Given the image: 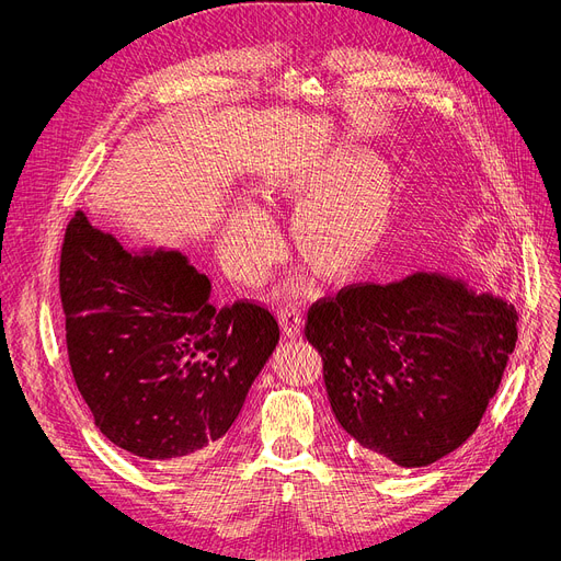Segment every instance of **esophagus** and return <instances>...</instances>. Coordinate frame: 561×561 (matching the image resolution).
Masks as SVG:
<instances>
[{
	"label": "esophagus",
	"instance_id": "34e87169",
	"mask_svg": "<svg viewBox=\"0 0 561 561\" xmlns=\"http://www.w3.org/2000/svg\"><path fill=\"white\" fill-rule=\"evenodd\" d=\"M277 316H279V322L284 332L290 336V339H298L300 332H302V313L298 307L293 305H284L277 309Z\"/></svg>",
	"mask_w": 561,
	"mask_h": 561
}]
</instances>
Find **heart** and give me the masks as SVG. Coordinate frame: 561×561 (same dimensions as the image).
<instances>
[{
    "label": "heart",
    "mask_w": 561,
    "mask_h": 561,
    "mask_svg": "<svg viewBox=\"0 0 561 561\" xmlns=\"http://www.w3.org/2000/svg\"><path fill=\"white\" fill-rule=\"evenodd\" d=\"M261 195L271 206H298L290 225L293 245L307 268L325 282L355 277L385 236L396 182L387 163L347 147L307 168L273 174ZM277 236L254 206L233 211L222 256L243 282H256L271 261Z\"/></svg>",
    "instance_id": "1"
}]
</instances>
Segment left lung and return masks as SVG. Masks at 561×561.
Here are the masks:
<instances>
[{"label": "left lung", "instance_id": "left-lung-1", "mask_svg": "<svg viewBox=\"0 0 561 561\" xmlns=\"http://www.w3.org/2000/svg\"><path fill=\"white\" fill-rule=\"evenodd\" d=\"M516 322L505 300L416 273L320 298L305 336L322 359L334 416L362 455L421 468L478 430L516 347Z\"/></svg>", "mask_w": 561, "mask_h": 561}]
</instances>
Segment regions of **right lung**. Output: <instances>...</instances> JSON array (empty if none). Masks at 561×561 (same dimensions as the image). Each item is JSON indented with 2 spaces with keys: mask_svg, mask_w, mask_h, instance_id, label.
<instances>
[{
  "mask_svg": "<svg viewBox=\"0 0 561 561\" xmlns=\"http://www.w3.org/2000/svg\"><path fill=\"white\" fill-rule=\"evenodd\" d=\"M58 290L95 425L145 461L209 457L279 341L268 307H216L209 279L182 254H131L81 211L66 229Z\"/></svg>",
  "mask_w": 561,
  "mask_h": 561,
  "instance_id": "add662e5",
  "label": "right lung"
}]
</instances>
